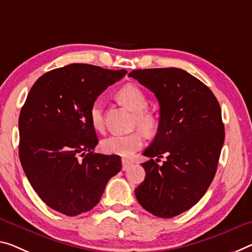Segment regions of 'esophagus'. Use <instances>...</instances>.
Wrapping results in <instances>:
<instances>
[{
  "label": "esophagus",
  "instance_id": "esophagus-1",
  "mask_svg": "<svg viewBox=\"0 0 252 252\" xmlns=\"http://www.w3.org/2000/svg\"><path fill=\"white\" fill-rule=\"evenodd\" d=\"M123 170H124V171H125V170H127V169H128L129 168V166H131V164H133V163H131V162L130 161H128V160H126V158H123Z\"/></svg>",
  "mask_w": 252,
  "mask_h": 252
}]
</instances>
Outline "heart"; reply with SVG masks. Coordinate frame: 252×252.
Segmentation results:
<instances>
[{
  "instance_id": "obj_1",
  "label": "heart",
  "mask_w": 252,
  "mask_h": 252,
  "mask_svg": "<svg viewBox=\"0 0 252 252\" xmlns=\"http://www.w3.org/2000/svg\"><path fill=\"white\" fill-rule=\"evenodd\" d=\"M116 99L124 107L134 113V127H138L148 135L156 133L158 124V118L152 111L146 109L149 106V100L141 88L135 84H126L116 92ZM89 119L94 129L101 130L103 128L102 103L99 99L92 101L89 109ZM142 131L135 130L127 135H111L102 141V150L108 154L129 158L144 144Z\"/></svg>"
}]
</instances>
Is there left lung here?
I'll list each match as a JSON object with an SVG mask.
<instances>
[{
    "label": "left lung",
    "mask_w": 252,
    "mask_h": 252,
    "mask_svg": "<svg viewBox=\"0 0 252 252\" xmlns=\"http://www.w3.org/2000/svg\"><path fill=\"white\" fill-rule=\"evenodd\" d=\"M128 76L156 94L158 133L143 156L145 179L135 189L142 207L173 218L199 202L218 168L224 137L220 107L213 92L181 68L134 69ZM168 156L158 166L153 157ZM158 160V159H156Z\"/></svg>",
    "instance_id": "8db88e82"
}]
</instances>
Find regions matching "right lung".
<instances>
[{
	"label": "right lung",
	"mask_w": 252,
	"mask_h": 252,
	"mask_svg": "<svg viewBox=\"0 0 252 252\" xmlns=\"http://www.w3.org/2000/svg\"><path fill=\"white\" fill-rule=\"evenodd\" d=\"M126 73L71 64L45 73L30 89L19 117V158L34 191L62 214L91 211L122 170L119 156L94 152L98 137L89 109Z\"/></svg>",
	"instance_id": "1"
}]
</instances>
